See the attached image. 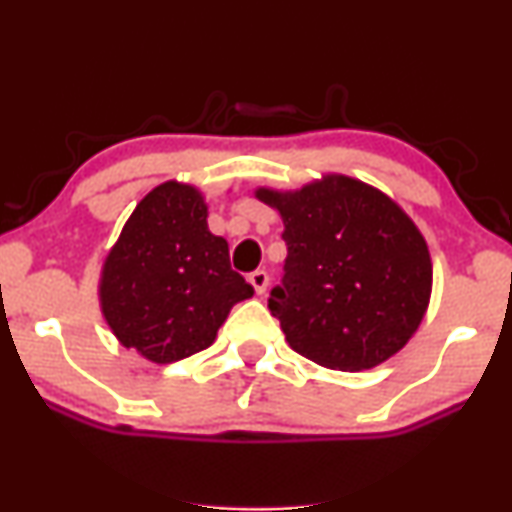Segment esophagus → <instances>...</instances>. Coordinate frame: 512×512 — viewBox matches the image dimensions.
<instances>
[{"label":"esophagus","instance_id":"1","mask_svg":"<svg viewBox=\"0 0 512 512\" xmlns=\"http://www.w3.org/2000/svg\"><path fill=\"white\" fill-rule=\"evenodd\" d=\"M250 284H252V289H255V293L257 296H262L264 291H267V284H269V274L264 272V269H257V272H252L250 276Z\"/></svg>","mask_w":512,"mask_h":512}]
</instances>
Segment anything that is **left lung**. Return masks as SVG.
Segmentation results:
<instances>
[{
  "label": "left lung",
  "instance_id": "obj_1",
  "mask_svg": "<svg viewBox=\"0 0 512 512\" xmlns=\"http://www.w3.org/2000/svg\"><path fill=\"white\" fill-rule=\"evenodd\" d=\"M284 221V286L269 296L293 351L332 370L375 368L414 337L433 291L426 238L390 195L342 173L257 187Z\"/></svg>",
  "mask_w": 512,
  "mask_h": 512
}]
</instances>
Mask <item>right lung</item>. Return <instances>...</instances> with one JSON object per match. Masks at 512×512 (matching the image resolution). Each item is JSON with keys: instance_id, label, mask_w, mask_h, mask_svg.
Instances as JSON below:
<instances>
[{"instance_id": "add662e5", "label": "right lung", "mask_w": 512, "mask_h": 512, "mask_svg": "<svg viewBox=\"0 0 512 512\" xmlns=\"http://www.w3.org/2000/svg\"><path fill=\"white\" fill-rule=\"evenodd\" d=\"M209 207L190 182L166 180L122 226L98 274V305L125 349L166 366L214 344L255 289L231 269L228 243L209 231Z\"/></svg>"}]
</instances>
